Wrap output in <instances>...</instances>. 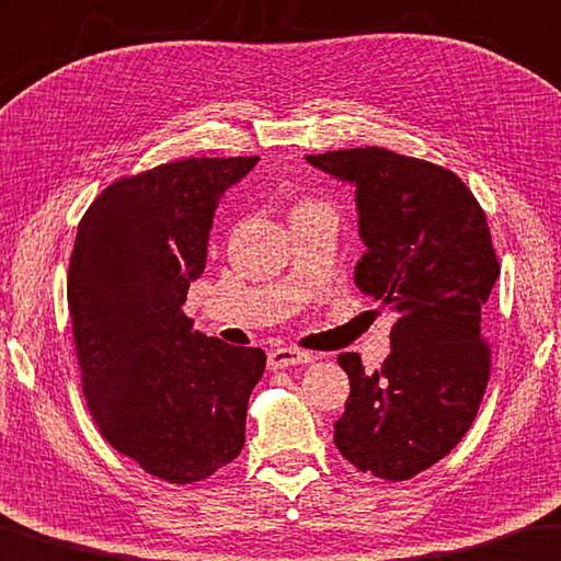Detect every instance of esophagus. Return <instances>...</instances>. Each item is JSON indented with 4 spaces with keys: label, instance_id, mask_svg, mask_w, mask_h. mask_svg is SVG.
Wrapping results in <instances>:
<instances>
[{
    "label": "esophagus",
    "instance_id": "34e87169",
    "mask_svg": "<svg viewBox=\"0 0 561 561\" xmlns=\"http://www.w3.org/2000/svg\"><path fill=\"white\" fill-rule=\"evenodd\" d=\"M313 360V355L308 351H300V347H288V345H280V347H273L268 353V367L271 370H280V367H290V365H302V363H310Z\"/></svg>",
    "mask_w": 561,
    "mask_h": 561
}]
</instances>
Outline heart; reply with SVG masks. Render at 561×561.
Here are the masks:
<instances>
[{
    "label": "heart",
    "instance_id": "heart-1",
    "mask_svg": "<svg viewBox=\"0 0 561 561\" xmlns=\"http://www.w3.org/2000/svg\"><path fill=\"white\" fill-rule=\"evenodd\" d=\"M308 204H316V201H310V198H308V201H300L298 206H308Z\"/></svg>",
    "mask_w": 561,
    "mask_h": 561
}]
</instances>
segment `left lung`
<instances>
[{
  "mask_svg": "<svg viewBox=\"0 0 561 561\" xmlns=\"http://www.w3.org/2000/svg\"><path fill=\"white\" fill-rule=\"evenodd\" d=\"M355 183L367 253L357 288L390 308L392 351L375 373L357 353L335 447L357 470L402 482L449 455L472 427L490 380L482 308L500 278L488 218L465 181L380 146L306 156Z\"/></svg>",
  "mask_w": 561,
  "mask_h": 561,
  "instance_id": "left-lung-1",
  "label": "left lung"
}]
</instances>
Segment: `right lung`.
<instances>
[{
  "label": "right lung",
  "mask_w": 561,
  "mask_h": 561,
  "mask_svg": "<svg viewBox=\"0 0 561 561\" xmlns=\"http://www.w3.org/2000/svg\"><path fill=\"white\" fill-rule=\"evenodd\" d=\"M259 156L183 159L106 186L81 218L67 300L81 390L99 433L146 472L201 482L245 445L261 347L191 330V280L206 268L220 196Z\"/></svg>",
  "instance_id": "1"
}]
</instances>
